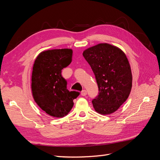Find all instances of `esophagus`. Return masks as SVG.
<instances>
[{
    "instance_id": "34e87169",
    "label": "esophagus",
    "mask_w": 160,
    "mask_h": 160,
    "mask_svg": "<svg viewBox=\"0 0 160 160\" xmlns=\"http://www.w3.org/2000/svg\"><path fill=\"white\" fill-rule=\"evenodd\" d=\"M81 95L82 96H85L87 95V91L86 90H83L81 92Z\"/></svg>"
}]
</instances>
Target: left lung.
<instances>
[{"label":"left lung","instance_id":"left-lung-1","mask_svg":"<svg viewBox=\"0 0 160 160\" xmlns=\"http://www.w3.org/2000/svg\"><path fill=\"white\" fill-rule=\"evenodd\" d=\"M83 55L94 72L99 88V95L92 101L95 110L101 115L113 113L127 100L132 88L126 55L108 43L89 47Z\"/></svg>","mask_w":160,"mask_h":160}]
</instances>
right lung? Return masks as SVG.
Masks as SVG:
<instances>
[{
	"label": "right lung",
	"instance_id": "obj_1",
	"mask_svg": "<svg viewBox=\"0 0 160 160\" xmlns=\"http://www.w3.org/2000/svg\"><path fill=\"white\" fill-rule=\"evenodd\" d=\"M70 49H52L41 52L34 62L31 89L34 100L41 109L54 118H62L69 113L73 99L79 92L67 89V81L61 71L72 61Z\"/></svg>",
	"mask_w": 160,
	"mask_h": 160
}]
</instances>
